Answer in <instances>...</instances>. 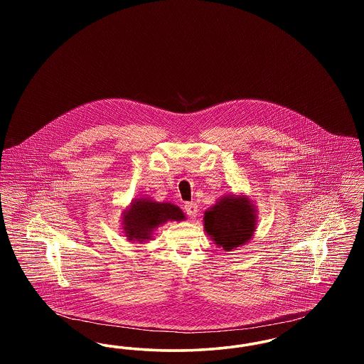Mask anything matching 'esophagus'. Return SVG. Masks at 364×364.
I'll use <instances>...</instances> for the list:
<instances>
[{"mask_svg":"<svg viewBox=\"0 0 364 364\" xmlns=\"http://www.w3.org/2000/svg\"><path fill=\"white\" fill-rule=\"evenodd\" d=\"M184 211L190 215L191 218H193V217H196V214H198V205L193 203V202H187V203L184 205Z\"/></svg>","mask_w":364,"mask_h":364,"instance_id":"esophagus-1","label":"esophagus"}]
</instances>
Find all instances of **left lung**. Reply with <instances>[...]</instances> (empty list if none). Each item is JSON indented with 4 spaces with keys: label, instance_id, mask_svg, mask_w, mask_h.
I'll return each mask as SVG.
<instances>
[{
    "label": "left lung",
    "instance_id": "left-lung-1",
    "mask_svg": "<svg viewBox=\"0 0 364 364\" xmlns=\"http://www.w3.org/2000/svg\"><path fill=\"white\" fill-rule=\"evenodd\" d=\"M258 210L247 195L228 193L205 211L203 226L220 248L233 251L250 242L257 230Z\"/></svg>",
    "mask_w": 364,
    "mask_h": 364
}]
</instances>
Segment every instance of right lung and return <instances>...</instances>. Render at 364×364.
Returning a JSON list of instances; mask_svg holds the SVG:
<instances>
[{"label": "right lung", "instance_id": "1", "mask_svg": "<svg viewBox=\"0 0 364 364\" xmlns=\"http://www.w3.org/2000/svg\"><path fill=\"white\" fill-rule=\"evenodd\" d=\"M122 233L127 240L140 244L153 239L158 226L168 221H184L183 210L171 202H156L149 196L134 199L122 210Z\"/></svg>", "mask_w": 364, "mask_h": 364}]
</instances>
